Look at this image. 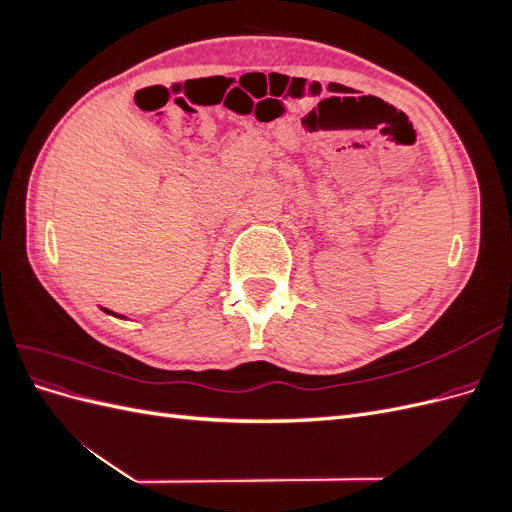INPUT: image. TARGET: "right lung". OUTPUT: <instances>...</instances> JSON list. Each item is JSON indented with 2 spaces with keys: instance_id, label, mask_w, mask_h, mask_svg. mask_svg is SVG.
<instances>
[{
  "instance_id": "obj_1",
  "label": "right lung",
  "mask_w": 512,
  "mask_h": 512,
  "mask_svg": "<svg viewBox=\"0 0 512 512\" xmlns=\"http://www.w3.org/2000/svg\"><path fill=\"white\" fill-rule=\"evenodd\" d=\"M104 312H106V314H113V312H108V309H104ZM113 316H119V314H113ZM119 318H121V316H119Z\"/></svg>"
}]
</instances>
